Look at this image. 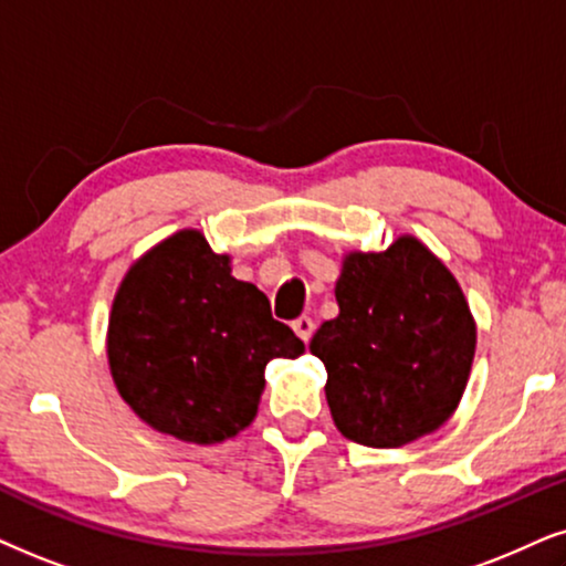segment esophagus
I'll return each mask as SVG.
<instances>
[{
  "label": "esophagus",
  "mask_w": 566,
  "mask_h": 566,
  "mask_svg": "<svg viewBox=\"0 0 566 566\" xmlns=\"http://www.w3.org/2000/svg\"><path fill=\"white\" fill-rule=\"evenodd\" d=\"M292 328H295V334L300 336V339L307 342L313 336V328H316V324H313L311 316H300L292 321Z\"/></svg>",
  "instance_id": "esophagus-1"
}]
</instances>
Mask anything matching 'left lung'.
Instances as JSON below:
<instances>
[{
	"mask_svg": "<svg viewBox=\"0 0 566 566\" xmlns=\"http://www.w3.org/2000/svg\"><path fill=\"white\" fill-rule=\"evenodd\" d=\"M339 316L311 353L326 366L336 428L366 447H402L439 428L460 402L475 321L449 269L415 238L349 253L336 282Z\"/></svg>",
	"mask_w": 566,
	"mask_h": 566,
	"instance_id": "obj_1",
	"label": "left lung"
}]
</instances>
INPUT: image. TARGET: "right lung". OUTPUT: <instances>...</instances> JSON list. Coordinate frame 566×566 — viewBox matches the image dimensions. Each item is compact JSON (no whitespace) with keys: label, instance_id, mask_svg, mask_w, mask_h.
Masks as SVG:
<instances>
[{"label":"right lung","instance_id":"1","mask_svg":"<svg viewBox=\"0 0 566 566\" xmlns=\"http://www.w3.org/2000/svg\"><path fill=\"white\" fill-rule=\"evenodd\" d=\"M303 342L269 297L230 274L196 230L177 232L127 271L106 355L119 395L156 431L192 443L240 433L259 412L263 370Z\"/></svg>","mask_w":566,"mask_h":566}]
</instances>
